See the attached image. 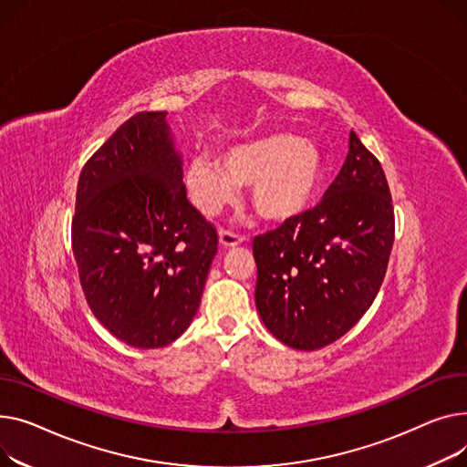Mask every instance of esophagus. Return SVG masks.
Here are the masks:
<instances>
[{
  "label": "esophagus",
  "instance_id": "34e87169",
  "mask_svg": "<svg viewBox=\"0 0 467 467\" xmlns=\"http://www.w3.org/2000/svg\"><path fill=\"white\" fill-rule=\"evenodd\" d=\"M218 239H221V244L224 246V249H230V246L241 244L244 241L243 235H239L235 232H230V230H221V232H218Z\"/></svg>",
  "mask_w": 467,
  "mask_h": 467
}]
</instances>
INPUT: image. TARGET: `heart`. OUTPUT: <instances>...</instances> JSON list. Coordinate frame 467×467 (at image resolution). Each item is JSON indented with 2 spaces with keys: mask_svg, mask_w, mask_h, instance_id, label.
<instances>
[{
  "mask_svg": "<svg viewBox=\"0 0 467 467\" xmlns=\"http://www.w3.org/2000/svg\"><path fill=\"white\" fill-rule=\"evenodd\" d=\"M324 173L320 149L294 135L277 133L234 145L213 158L198 154L186 163L184 184L203 214L214 216L251 184V203L269 223H286L304 213Z\"/></svg>",
  "mask_w": 467,
  "mask_h": 467,
  "instance_id": "1",
  "label": "heart"
}]
</instances>
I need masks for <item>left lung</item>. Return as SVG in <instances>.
Masks as SVG:
<instances>
[{
    "label": "left lung",
    "mask_w": 467,
    "mask_h": 467,
    "mask_svg": "<svg viewBox=\"0 0 467 467\" xmlns=\"http://www.w3.org/2000/svg\"><path fill=\"white\" fill-rule=\"evenodd\" d=\"M394 207L380 161L350 131L348 154L322 202L256 235V309L297 350L345 336L371 307L394 243Z\"/></svg>",
    "instance_id": "8db88e82"
}]
</instances>
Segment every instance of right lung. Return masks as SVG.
Wrapping results in <instances>:
<instances>
[{"instance_id":"right-lung-1","label":"right lung","mask_w":467,"mask_h":467,"mask_svg":"<svg viewBox=\"0 0 467 467\" xmlns=\"http://www.w3.org/2000/svg\"><path fill=\"white\" fill-rule=\"evenodd\" d=\"M94 317L135 348H160L198 313L218 234L186 198L166 111L128 119L80 171L71 221Z\"/></svg>"}]
</instances>
